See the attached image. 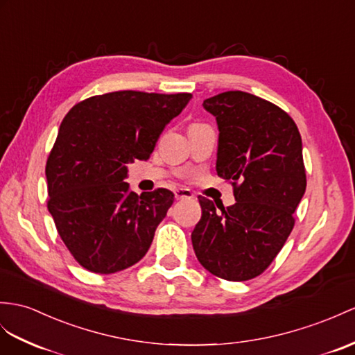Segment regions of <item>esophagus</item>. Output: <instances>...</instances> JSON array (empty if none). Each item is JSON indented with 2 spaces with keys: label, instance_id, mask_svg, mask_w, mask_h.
Returning <instances> with one entry per match:
<instances>
[{
  "label": "esophagus",
  "instance_id": "1",
  "mask_svg": "<svg viewBox=\"0 0 355 355\" xmlns=\"http://www.w3.org/2000/svg\"><path fill=\"white\" fill-rule=\"evenodd\" d=\"M176 200H187V198H193V193L187 188H179L175 191Z\"/></svg>",
  "mask_w": 355,
  "mask_h": 355
}]
</instances>
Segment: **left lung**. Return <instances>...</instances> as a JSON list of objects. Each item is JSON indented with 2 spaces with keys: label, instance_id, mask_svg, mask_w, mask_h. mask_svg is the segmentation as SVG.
Returning <instances> with one entry per match:
<instances>
[{
  "label": "left lung",
  "instance_id": "obj_1",
  "mask_svg": "<svg viewBox=\"0 0 355 355\" xmlns=\"http://www.w3.org/2000/svg\"><path fill=\"white\" fill-rule=\"evenodd\" d=\"M203 108L217 120V173L232 180L236 203L215 206L198 197L193 247L211 274L250 280L270 266L293 229L306 193L301 135L288 112L245 92L220 93Z\"/></svg>",
  "mask_w": 355,
  "mask_h": 355
}]
</instances>
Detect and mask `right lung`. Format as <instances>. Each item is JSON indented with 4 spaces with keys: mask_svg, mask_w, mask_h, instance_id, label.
Masks as SVG:
<instances>
[{
    "mask_svg": "<svg viewBox=\"0 0 355 355\" xmlns=\"http://www.w3.org/2000/svg\"><path fill=\"white\" fill-rule=\"evenodd\" d=\"M191 93L112 92L67 112L46 161L48 211L64 245L85 270L112 274L148 253L175 194L140 196L125 182L128 164L149 159L164 128Z\"/></svg>",
    "mask_w": 355,
    "mask_h": 355,
    "instance_id": "obj_1",
    "label": "right lung"
}]
</instances>
